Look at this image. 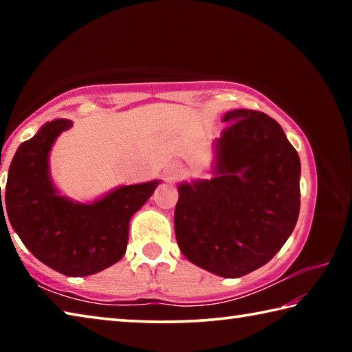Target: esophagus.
I'll return each mask as SVG.
<instances>
[{
    "label": "esophagus",
    "instance_id": "1",
    "mask_svg": "<svg viewBox=\"0 0 352 352\" xmlns=\"http://www.w3.org/2000/svg\"><path fill=\"white\" fill-rule=\"evenodd\" d=\"M182 174H183L182 166L172 164L168 168V180H170V182H174V180H177V178H180Z\"/></svg>",
    "mask_w": 352,
    "mask_h": 352
}]
</instances>
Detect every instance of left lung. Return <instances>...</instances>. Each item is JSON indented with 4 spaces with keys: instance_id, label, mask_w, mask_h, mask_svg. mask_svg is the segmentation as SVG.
I'll return each instance as SVG.
<instances>
[{
    "instance_id": "left-lung-1",
    "label": "left lung",
    "mask_w": 352,
    "mask_h": 352,
    "mask_svg": "<svg viewBox=\"0 0 352 352\" xmlns=\"http://www.w3.org/2000/svg\"><path fill=\"white\" fill-rule=\"evenodd\" d=\"M216 140L211 180L182 183L175 237L214 275L241 278L275 256L300 214L301 164L284 130L262 111L233 110Z\"/></svg>"
}]
</instances>
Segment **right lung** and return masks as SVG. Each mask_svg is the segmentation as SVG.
<instances>
[{
  "label": "right lung",
  "mask_w": 352,
  "mask_h": 352,
  "mask_svg": "<svg viewBox=\"0 0 352 352\" xmlns=\"http://www.w3.org/2000/svg\"><path fill=\"white\" fill-rule=\"evenodd\" d=\"M71 126L69 119H54L21 142L9 168L6 210L12 228L35 258L62 275L87 276L122 258L130 219L160 182L121 186L91 204L58 195L47 158L57 136Z\"/></svg>",
  "instance_id": "add662e5"
}]
</instances>
